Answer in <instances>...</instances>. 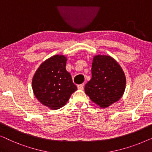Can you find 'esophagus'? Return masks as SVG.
I'll use <instances>...</instances> for the list:
<instances>
[{
	"mask_svg": "<svg viewBox=\"0 0 152 152\" xmlns=\"http://www.w3.org/2000/svg\"><path fill=\"white\" fill-rule=\"evenodd\" d=\"M77 88L80 89V90H83V89H84V84L77 85Z\"/></svg>",
	"mask_w": 152,
	"mask_h": 152,
	"instance_id": "1",
	"label": "esophagus"
}]
</instances>
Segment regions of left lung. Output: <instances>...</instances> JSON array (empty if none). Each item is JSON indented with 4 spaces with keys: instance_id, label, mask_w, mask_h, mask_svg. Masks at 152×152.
I'll use <instances>...</instances> for the list:
<instances>
[{
    "instance_id": "8db88e82",
    "label": "left lung",
    "mask_w": 152,
    "mask_h": 152,
    "mask_svg": "<svg viewBox=\"0 0 152 152\" xmlns=\"http://www.w3.org/2000/svg\"><path fill=\"white\" fill-rule=\"evenodd\" d=\"M91 72L92 77L84 89L93 102L106 108L121 98L125 89L126 78L115 59L110 56H95Z\"/></svg>"
}]
</instances>
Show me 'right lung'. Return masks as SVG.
Wrapping results in <instances>:
<instances>
[{"mask_svg": "<svg viewBox=\"0 0 152 152\" xmlns=\"http://www.w3.org/2000/svg\"><path fill=\"white\" fill-rule=\"evenodd\" d=\"M66 61L63 55L53 56L39 66L32 79L35 97L51 109H59L65 105L77 89L66 70Z\"/></svg>", "mask_w": 152, "mask_h": 152, "instance_id": "add662e5", "label": "right lung"}]
</instances>
